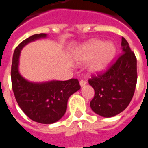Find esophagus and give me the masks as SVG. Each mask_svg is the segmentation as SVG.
Here are the masks:
<instances>
[{
  "label": "esophagus",
  "mask_w": 148,
  "mask_h": 148,
  "mask_svg": "<svg viewBox=\"0 0 148 148\" xmlns=\"http://www.w3.org/2000/svg\"><path fill=\"white\" fill-rule=\"evenodd\" d=\"M79 84H80V86H81V87H84V85L87 84V81H86V80H84V79H81V80L79 81Z\"/></svg>",
  "instance_id": "obj_1"
}]
</instances>
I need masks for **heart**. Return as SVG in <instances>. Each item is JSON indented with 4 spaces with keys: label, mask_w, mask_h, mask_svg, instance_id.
I'll use <instances>...</instances> for the list:
<instances>
[{
    "label": "heart",
    "mask_w": 148,
    "mask_h": 148,
    "mask_svg": "<svg viewBox=\"0 0 148 148\" xmlns=\"http://www.w3.org/2000/svg\"><path fill=\"white\" fill-rule=\"evenodd\" d=\"M116 52V46L111 42L90 40L79 47L74 57L76 61L82 63L90 61L87 67L89 72L91 74H99L108 68Z\"/></svg>",
    "instance_id": "obj_1"
}]
</instances>
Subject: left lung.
<instances>
[{
  "label": "left lung",
  "instance_id": "1",
  "mask_svg": "<svg viewBox=\"0 0 148 148\" xmlns=\"http://www.w3.org/2000/svg\"><path fill=\"white\" fill-rule=\"evenodd\" d=\"M121 48V55L106 72L88 80L95 90L90 108L102 117H114L121 113L134 95L137 82L136 58L123 37Z\"/></svg>",
  "mask_w": 148,
  "mask_h": 148
}]
</instances>
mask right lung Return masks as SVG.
Here are the masks:
<instances>
[{
    "instance_id": "1",
    "label": "right lung",
    "mask_w": 148,
    "mask_h": 148,
    "mask_svg": "<svg viewBox=\"0 0 148 148\" xmlns=\"http://www.w3.org/2000/svg\"><path fill=\"white\" fill-rule=\"evenodd\" d=\"M46 36L43 33L34 34L19 43L13 53L11 79L15 98L23 113L34 121L53 124L64 115L68 99L80 89V86L77 79L34 83L20 75L19 61L21 49L29 42Z\"/></svg>"
}]
</instances>
